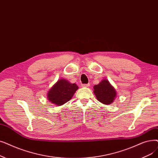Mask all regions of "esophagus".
Instances as JSON below:
<instances>
[{
	"label": "esophagus",
	"instance_id": "obj_1",
	"mask_svg": "<svg viewBox=\"0 0 158 158\" xmlns=\"http://www.w3.org/2000/svg\"><path fill=\"white\" fill-rule=\"evenodd\" d=\"M89 86H90V85H89V84H85V85H81L82 87H85V88H87V87H88Z\"/></svg>",
	"mask_w": 158,
	"mask_h": 158
}]
</instances>
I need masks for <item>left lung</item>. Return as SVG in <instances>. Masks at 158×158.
Masks as SVG:
<instances>
[{
  "label": "left lung",
  "instance_id": "left-lung-1",
  "mask_svg": "<svg viewBox=\"0 0 158 158\" xmlns=\"http://www.w3.org/2000/svg\"><path fill=\"white\" fill-rule=\"evenodd\" d=\"M94 93L97 99L106 105L112 104L117 95L115 88L106 79H102L98 85H94Z\"/></svg>",
  "mask_w": 158,
  "mask_h": 158
}]
</instances>
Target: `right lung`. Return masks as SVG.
<instances>
[{
	"label": "right lung",
	"mask_w": 158,
	"mask_h": 158,
	"mask_svg": "<svg viewBox=\"0 0 158 158\" xmlns=\"http://www.w3.org/2000/svg\"><path fill=\"white\" fill-rule=\"evenodd\" d=\"M78 88L75 83H71L67 79L61 78L48 92L47 98L51 103L61 106L72 98Z\"/></svg>",
	"instance_id": "right-lung-1"
}]
</instances>
